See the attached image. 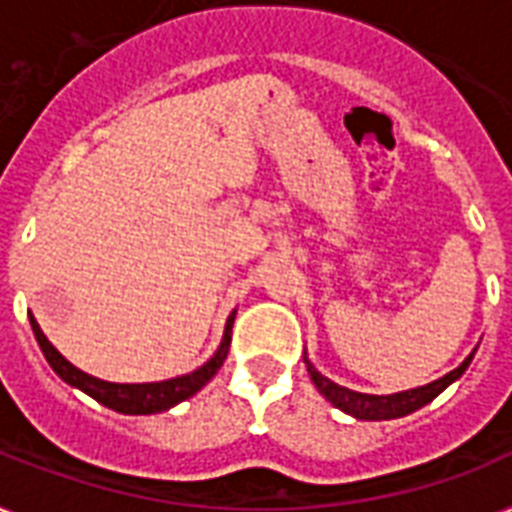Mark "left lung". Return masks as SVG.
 I'll return each mask as SVG.
<instances>
[{"label": "left lung", "instance_id": "1", "mask_svg": "<svg viewBox=\"0 0 512 512\" xmlns=\"http://www.w3.org/2000/svg\"><path fill=\"white\" fill-rule=\"evenodd\" d=\"M473 356H476V350H473L457 369L444 374V377H438V380L428 382V385H420V388L390 393V396H374V393H358V390L342 388V385L332 382L329 377H324V374L308 361V353H303V361L305 366H308V374H311L313 385H316L321 396L327 398L332 406H337L340 412L350 414V417H356V420H396V417H406V414L422 409V406L430 404L441 390L449 388L454 380H460L462 374H465V369L470 366V361H473Z\"/></svg>", "mask_w": 512, "mask_h": 512}]
</instances>
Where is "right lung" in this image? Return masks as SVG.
Wrapping results in <instances>:
<instances>
[{"mask_svg":"<svg viewBox=\"0 0 512 512\" xmlns=\"http://www.w3.org/2000/svg\"><path fill=\"white\" fill-rule=\"evenodd\" d=\"M233 319H236V311H233L231 316H228V321H225L223 340H220L217 350L212 353V358H209L207 364H201L199 369L162 382H108L82 372V369L71 364L66 356H60V350L44 337L42 327L36 324L34 316H28L36 342H39V348H42L47 364L52 366V372L58 374L63 382H68L71 388H79L82 393L95 398L98 404L108 406V409H114V412L122 414H159L172 409V406L185 401V398L196 396V393L215 377L217 369L223 366L225 356H228Z\"/></svg>","mask_w":512,"mask_h":512,"instance_id":"obj_1","label":"right lung"}]
</instances>
